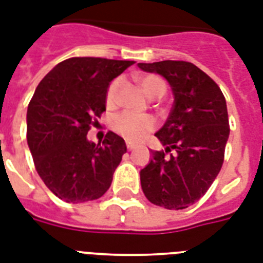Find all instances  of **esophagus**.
Wrapping results in <instances>:
<instances>
[{
  "label": "esophagus",
  "mask_w": 263,
  "mask_h": 263,
  "mask_svg": "<svg viewBox=\"0 0 263 263\" xmlns=\"http://www.w3.org/2000/svg\"><path fill=\"white\" fill-rule=\"evenodd\" d=\"M127 148L131 152V150H134L135 148V144H132V143H127Z\"/></svg>",
  "instance_id": "obj_1"
}]
</instances>
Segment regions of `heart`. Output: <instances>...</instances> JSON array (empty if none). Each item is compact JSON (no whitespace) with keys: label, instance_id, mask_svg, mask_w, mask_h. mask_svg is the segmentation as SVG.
<instances>
[{"label":"heart","instance_id":"heart-1","mask_svg":"<svg viewBox=\"0 0 263 263\" xmlns=\"http://www.w3.org/2000/svg\"><path fill=\"white\" fill-rule=\"evenodd\" d=\"M121 79H115L107 87L106 103L113 105L119 91ZM140 86L144 94L150 98H160L166 91V84L160 76L147 75L140 79ZM113 129L128 142H140L154 129V120L150 116H138L129 111L120 113L113 119Z\"/></svg>","mask_w":263,"mask_h":263}]
</instances>
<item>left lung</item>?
Masks as SVG:
<instances>
[{"instance_id": "8db88e82", "label": "left lung", "mask_w": 263, "mask_h": 263, "mask_svg": "<svg viewBox=\"0 0 263 263\" xmlns=\"http://www.w3.org/2000/svg\"><path fill=\"white\" fill-rule=\"evenodd\" d=\"M168 80L175 102L164 127L156 136L165 150L153 152L140 171L144 195L152 203L180 210L199 200L220 173L229 120L227 102L217 83L187 61L138 64ZM171 151L173 155L166 156Z\"/></svg>"}]
</instances>
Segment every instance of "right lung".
Listing matches in <instances>:
<instances>
[{"mask_svg":"<svg viewBox=\"0 0 263 263\" xmlns=\"http://www.w3.org/2000/svg\"><path fill=\"white\" fill-rule=\"evenodd\" d=\"M134 61L72 57L47 73L27 110V142L46 187L68 203L98 199L109 190L127 146L109 131L102 144L87 132L106 110L111 80Z\"/></svg>","mask_w":263,"mask_h":263,"instance_id":"right-lung-1","label":"right lung"}]
</instances>
